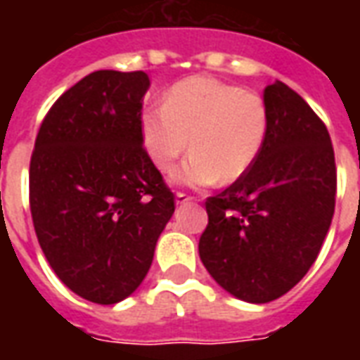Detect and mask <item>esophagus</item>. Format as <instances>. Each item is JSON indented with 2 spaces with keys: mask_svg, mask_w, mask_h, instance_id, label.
<instances>
[{
  "mask_svg": "<svg viewBox=\"0 0 360 360\" xmlns=\"http://www.w3.org/2000/svg\"><path fill=\"white\" fill-rule=\"evenodd\" d=\"M175 202H177V204L193 202V196L185 195V193H177V195H175Z\"/></svg>",
  "mask_w": 360,
  "mask_h": 360,
  "instance_id": "34e87169",
  "label": "esophagus"
}]
</instances>
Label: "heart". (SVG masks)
Returning a JSON list of instances; mask_svg holds the SVG:
<instances>
[{
    "label": "heart",
    "instance_id": "b5f03b06",
    "mask_svg": "<svg viewBox=\"0 0 360 360\" xmlns=\"http://www.w3.org/2000/svg\"><path fill=\"white\" fill-rule=\"evenodd\" d=\"M142 139L160 172L188 150V158L172 173V183L208 187L235 183L250 172L268 134L264 100L212 77H188L164 96L162 108H150L141 117Z\"/></svg>",
    "mask_w": 360,
    "mask_h": 360
}]
</instances>
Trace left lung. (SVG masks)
I'll return each instance as SVG.
<instances>
[{
	"instance_id": "left-lung-1",
	"label": "left lung",
	"mask_w": 360,
	"mask_h": 360,
	"mask_svg": "<svg viewBox=\"0 0 360 360\" xmlns=\"http://www.w3.org/2000/svg\"><path fill=\"white\" fill-rule=\"evenodd\" d=\"M268 134L250 172L206 200L198 255L219 287L255 304L295 287L314 264L335 208L328 129L281 81L264 89Z\"/></svg>"
}]
</instances>
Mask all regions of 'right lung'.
Segmentation results:
<instances>
[{"instance_id":"1","label":"right lung","mask_w":360,"mask_h":360,"mask_svg":"<svg viewBox=\"0 0 360 360\" xmlns=\"http://www.w3.org/2000/svg\"><path fill=\"white\" fill-rule=\"evenodd\" d=\"M144 71H94L59 96L36 136L30 212L51 270L73 293L115 304L146 278L173 193L146 154Z\"/></svg>"}]
</instances>
